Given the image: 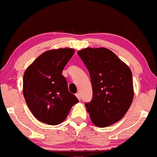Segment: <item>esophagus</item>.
Instances as JSON below:
<instances>
[{
    "mask_svg": "<svg viewBox=\"0 0 157 157\" xmlns=\"http://www.w3.org/2000/svg\"><path fill=\"white\" fill-rule=\"evenodd\" d=\"M75 95H76V97H77V98H78V99L81 100V96H80L79 93H77Z\"/></svg>",
    "mask_w": 157,
    "mask_h": 157,
    "instance_id": "1",
    "label": "esophagus"
}]
</instances>
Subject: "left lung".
Returning <instances> with one entry per match:
<instances>
[{
    "instance_id": "1",
    "label": "left lung",
    "mask_w": 157,
    "mask_h": 157,
    "mask_svg": "<svg viewBox=\"0 0 157 157\" xmlns=\"http://www.w3.org/2000/svg\"><path fill=\"white\" fill-rule=\"evenodd\" d=\"M78 55L90 75L93 96L85 105L91 120L101 128L114 124L127 113L133 99L130 68L105 48H86Z\"/></svg>"
}]
</instances>
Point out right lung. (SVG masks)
Here are the masks:
<instances>
[{"instance_id":"right-lung-1","label":"right lung","mask_w":157,"mask_h":157,"mask_svg":"<svg viewBox=\"0 0 157 157\" xmlns=\"http://www.w3.org/2000/svg\"><path fill=\"white\" fill-rule=\"evenodd\" d=\"M74 53V49L68 48L47 51L24 74L23 95L27 105L34 116L46 124H60L78 102L68 92L66 78L62 75Z\"/></svg>"}]
</instances>
